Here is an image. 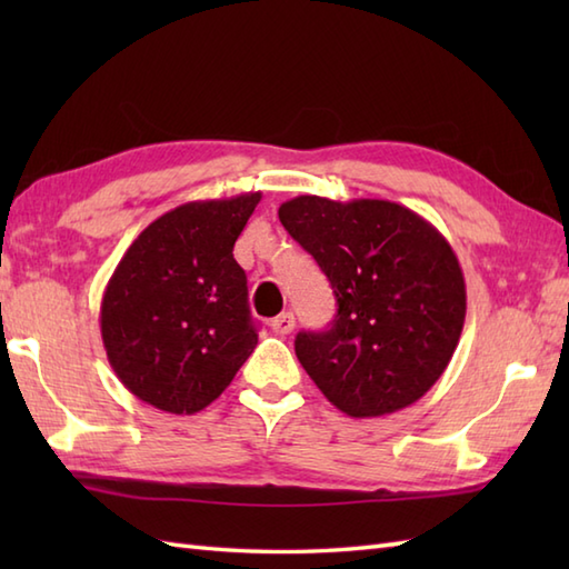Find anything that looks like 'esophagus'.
Returning <instances> with one entry per match:
<instances>
[{
  "instance_id": "34e87169",
  "label": "esophagus",
  "mask_w": 569,
  "mask_h": 569,
  "mask_svg": "<svg viewBox=\"0 0 569 569\" xmlns=\"http://www.w3.org/2000/svg\"><path fill=\"white\" fill-rule=\"evenodd\" d=\"M293 328H296L293 312H281V316L271 320V330H273L276 335H281V337H283V335H291Z\"/></svg>"
}]
</instances>
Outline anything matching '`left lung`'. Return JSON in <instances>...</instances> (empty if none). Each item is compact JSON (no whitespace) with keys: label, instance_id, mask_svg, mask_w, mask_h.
I'll list each match as a JSON object with an SVG mask.
<instances>
[{"label":"left lung","instance_id":"left-lung-1","mask_svg":"<svg viewBox=\"0 0 569 569\" xmlns=\"http://www.w3.org/2000/svg\"><path fill=\"white\" fill-rule=\"evenodd\" d=\"M278 220L318 261L337 298L325 332H298L296 357L352 418L396 413L430 391L457 349L467 288L438 229L389 200L298 196Z\"/></svg>","mask_w":569,"mask_h":569}]
</instances>
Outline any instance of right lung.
<instances>
[{"instance_id":"add662e5","label":"right lung","mask_w":569,"mask_h":569,"mask_svg":"<svg viewBox=\"0 0 569 569\" xmlns=\"http://www.w3.org/2000/svg\"><path fill=\"white\" fill-rule=\"evenodd\" d=\"M261 192L178 204L131 241L107 281V359L139 401L192 416L220 396L257 347L234 241Z\"/></svg>"}]
</instances>
